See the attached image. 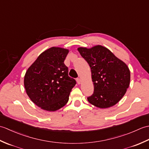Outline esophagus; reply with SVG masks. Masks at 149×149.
I'll return each instance as SVG.
<instances>
[{"label":"esophagus","mask_w":149,"mask_h":149,"mask_svg":"<svg viewBox=\"0 0 149 149\" xmlns=\"http://www.w3.org/2000/svg\"><path fill=\"white\" fill-rule=\"evenodd\" d=\"M76 81H77V84H80L81 83V79L80 78H77V79H76Z\"/></svg>","instance_id":"34e87169"}]
</instances>
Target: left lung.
Here are the masks:
<instances>
[{
    "mask_svg": "<svg viewBox=\"0 0 149 149\" xmlns=\"http://www.w3.org/2000/svg\"><path fill=\"white\" fill-rule=\"evenodd\" d=\"M77 50L91 68L94 91L87 98L88 102L100 108L115 105L130 84V70L127 65L103 46L79 47Z\"/></svg>",
    "mask_w": 149,
    "mask_h": 149,
    "instance_id": "1",
    "label": "left lung"
}]
</instances>
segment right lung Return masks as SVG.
Returning a JSON list of instances; mask_svg holds the SVG:
<instances>
[{"label":"right lung","mask_w":149,"mask_h":149,"mask_svg":"<svg viewBox=\"0 0 149 149\" xmlns=\"http://www.w3.org/2000/svg\"><path fill=\"white\" fill-rule=\"evenodd\" d=\"M69 50L53 47L42 52L27 69L24 86L30 99L42 109L55 111L68 102L76 84L64 61Z\"/></svg>","instance_id":"1"}]
</instances>
